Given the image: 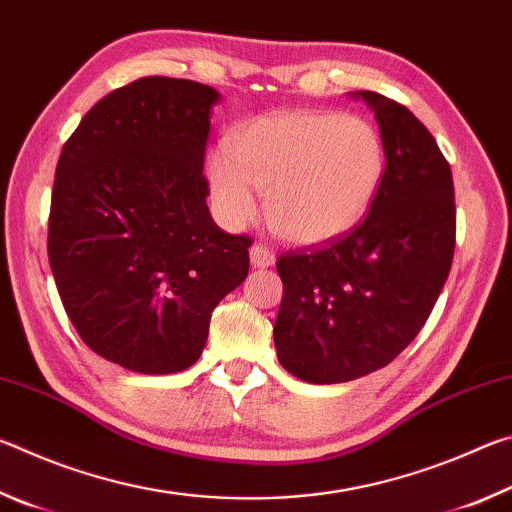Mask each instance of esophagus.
<instances>
[{
    "label": "esophagus",
    "instance_id": "34e87169",
    "mask_svg": "<svg viewBox=\"0 0 512 512\" xmlns=\"http://www.w3.org/2000/svg\"><path fill=\"white\" fill-rule=\"evenodd\" d=\"M250 264H253L255 268H268L275 264V255L266 246L255 244L253 248H250Z\"/></svg>",
    "mask_w": 512,
    "mask_h": 512
}]
</instances>
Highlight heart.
Returning a JSON list of instances; mask_svg holds the SVG:
<instances>
[{
	"label": "heart",
	"instance_id": "heart-1",
	"mask_svg": "<svg viewBox=\"0 0 512 512\" xmlns=\"http://www.w3.org/2000/svg\"><path fill=\"white\" fill-rule=\"evenodd\" d=\"M230 149L207 155L205 180L223 225L259 212L293 246H323L366 219L384 183L386 146L375 126L336 110H277L232 131Z\"/></svg>",
	"mask_w": 512,
	"mask_h": 512
}]
</instances>
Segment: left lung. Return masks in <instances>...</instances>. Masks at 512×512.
Wrapping results in <instances>:
<instances>
[{
    "label": "left lung",
    "instance_id": "1",
    "mask_svg": "<svg viewBox=\"0 0 512 512\" xmlns=\"http://www.w3.org/2000/svg\"><path fill=\"white\" fill-rule=\"evenodd\" d=\"M375 112L386 173L359 228L277 259L284 296L277 359L309 384H341L391 363L427 323L456 244L452 169L409 108L352 92Z\"/></svg>",
    "mask_w": 512,
    "mask_h": 512
}]
</instances>
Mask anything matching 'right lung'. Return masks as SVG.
I'll return each instance as SVG.
<instances>
[{"instance_id":"right-lung-1","label":"right lung","mask_w":512,"mask_h":512,"mask_svg":"<svg viewBox=\"0 0 512 512\" xmlns=\"http://www.w3.org/2000/svg\"><path fill=\"white\" fill-rule=\"evenodd\" d=\"M221 94L144 76L103 97L60 153L49 264L99 357L169 375L198 361L214 307L248 275L244 235L207 210L203 155Z\"/></svg>"}]
</instances>
